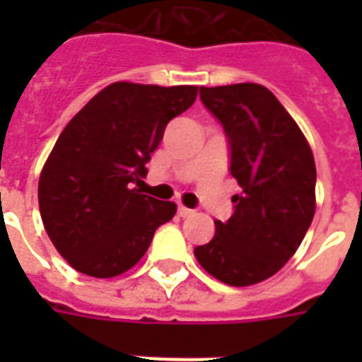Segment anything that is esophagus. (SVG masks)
<instances>
[{"label": "esophagus", "mask_w": 362, "mask_h": 362, "mask_svg": "<svg viewBox=\"0 0 362 362\" xmlns=\"http://www.w3.org/2000/svg\"><path fill=\"white\" fill-rule=\"evenodd\" d=\"M178 215H180V217H189V215H194V209H188V207H184V205H178Z\"/></svg>", "instance_id": "obj_1"}]
</instances>
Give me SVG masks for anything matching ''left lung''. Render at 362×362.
I'll list each match as a JSON object with an SVG mask.
<instances>
[{
  "mask_svg": "<svg viewBox=\"0 0 362 362\" xmlns=\"http://www.w3.org/2000/svg\"><path fill=\"white\" fill-rule=\"evenodd\" d=\"M199 98L223 124L240 192L230 219L215 221V236L194 254L215 279L248 287L275 275L303 243L316 211V165L300 127L264 85L202 87Z\"/></svg>",
  "mask_w": 362,
  "mask_h": 362,
  "instance_id": "left-lung-1",
  "label": "left lung"
}]
</instances>
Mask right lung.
<instances>
[{
	"label": "right lung",
	"mask_w": 362,
	"mask_h": 362,
	"mask_svg": "<svg viewBox=\"0 0 362 362\" xmlns=\"http://www.w3.org/2000/svg\"><path fill=\"white\" fill-rule=\"evenodd\" d=\"M197 87L118 81L90 98L64 127L38 182L52 244L77 272L106 279L134 267L176 204L134 184L166 124L194 104Z\"/></svg>",
	"instance_id": "right-lung-1"
}]
</instances>
